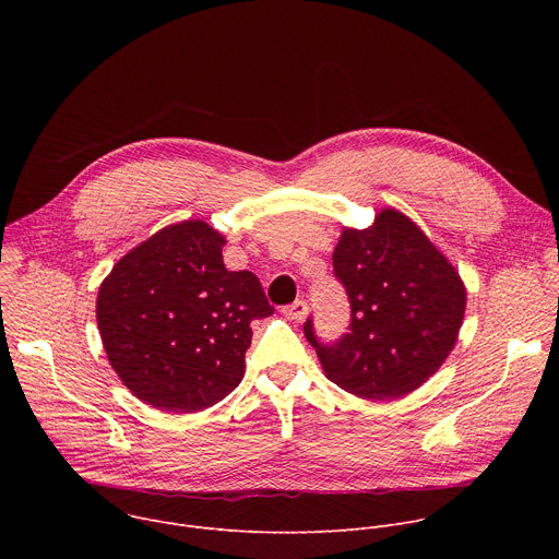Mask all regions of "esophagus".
Segmentation results:
<instances>
[{"instance_id": "1", "label": "esophagus", "mask_w": 559, "mask_h": 559, "mask_svg": "<svg viewBox=\"0 0 559 559\" xmlns=\"http://www.w3.org/2000/svg\"><path fill=\"white\" fill-rule=\"evenodd\" d=\"M283 316L289 318V321H302V318L307 316V302L305 300H296V302L283 307Z\"/></svg>"}]
</instances>
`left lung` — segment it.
<instances>
[{
  "instance_id": "left-lung-1",
  "label": "left lung",
  "mask_w": 559,
  "mask_h": 559,
  "mask_svg": "<svg viewBox=\"0 0 559 559\" xmlns=\"http://www.w3.org/2000/svg\"><path fill=\"white\" fill-rule=\"evenodd\" d=\"M334 274L352 302L349 334L305 336L325 376L365 401H395L425 384L453 352L466 287L449 259L403 212L384 207L365 229L343 227Z\"/></svg>"
}]
</instances>
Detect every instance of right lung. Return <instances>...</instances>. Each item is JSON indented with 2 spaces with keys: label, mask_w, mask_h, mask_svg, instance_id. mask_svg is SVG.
<instances>
[{
  "label": "right lung",
  "mask_w": 559,
  "mask_h": 559,
  "mask_svg": "<svg viewBox=\"0 0 559 559\" xmlns=\"http://www.w3.org/2000/svg\"><path fill=\"white\" fill-rule=\"evenodd\" d=\"M225 238L192 218L152 234L104 278L97 325L121 382L154 409L194 414L246 373L250 323L274 313L259 278L223 265Z\"/></svg>",
  "instance_id": "1"
}]
</instances>
